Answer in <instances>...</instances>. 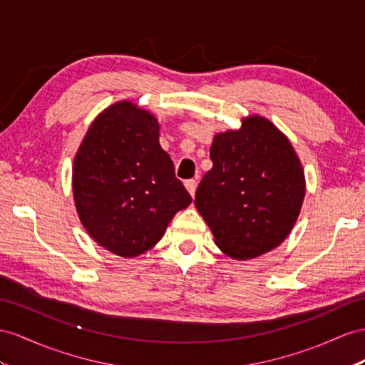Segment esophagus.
Instances as JSON below:
<instances>
[{"instance_id":"obj_1","label":"esophagus","mask_w":365,"mask_h":365,"mask_svg":"<svg viewBox=\"0 0 365 365\" xmlns=\"http://www.w3.org/2000/svg\"><path fill=\"white\" fill-rule=\"evenodd\" d=\"M185 188L188 190V192L192 195L194 197V194H195V188H197V182H195L194 179H190V180H186L185 182Z\"/></svg>"}]
</instances>
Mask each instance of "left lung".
I'll return each instance as SVG.
<instances>
[{
  "mask_svg": "<svg viewBox=\"0 0 365 365\" xmlns=\"http://www.w3.org/2000/svg\"><path fill=\"white\" fill-rule=\"evenodd\" d=\"M212 168L195 191V208L216 245L232 259H255L279 247L293 230L305 195L301 160L289 140L260 115L219 133Z\"/></svg>",
  "mask_w": 365,
  "mask_h": 365,
  "instance_id": "1",
  "label": "left lung"
}]
</instances>
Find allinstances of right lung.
<instances>
[{
	"instance_id": "obj_1",
	"label": "right lung",
	"mask_w": 365,
	"mask_h": 365,
	"mask_svg": "<svg viewBox=\"0 0 365 365\" xmlns=\"http://www.w3.org/2000/svg\"><path fill=\"white\" fill-rule=\"evenodd\" d=\"M158 121L117 101L92 121L73 158L78 217L98 245L121 257L151 250L191 195L158 143Z\"/></svg>"
}]
</instances>
